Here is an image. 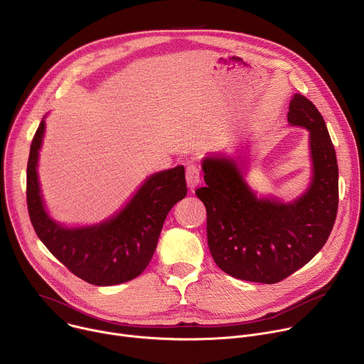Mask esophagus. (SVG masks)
<instances>
[{"label": "esophagus", "mask_w": 364, "mask_h": 364, "mask_svg": "<svg viewBox=\"0 0 364 364\" xmlns=\"http://www.w3.org/2000/svg\"><path fill=\"white\" fill-rule=\"evenodd\" d=\"M186 181L190 190H194L200 184V173L196 166H188L186 171Z\"/></svg>", "instance_id": "obj_1"}]
</instances>
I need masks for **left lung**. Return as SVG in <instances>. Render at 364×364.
Returning a JSON list of instances; mask_svg holds the SVG:
<instances>
[{
  "mask_svg": "<svg viewBox=\"0 0 364 364\" xmlns=\"http://www.w3.org/2000/svg\"><path fill=\"white\" fill-rule=\"evenodd\" d=\"M287 118L308 131L311 178L296 198L257 194L246 180L243 154H209L201 161L205 187L196 194L207 210V243L216 265L237 279H285L321 250L336 222L338 167L324 118L299 93Z\"/></svg>",
  "mask_w": 364,
  "mask_h": 364,
  "instance_id": "1",
  "label": "left lung"
}]
</instances>
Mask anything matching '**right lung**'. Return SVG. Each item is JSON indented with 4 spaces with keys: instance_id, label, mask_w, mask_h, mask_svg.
Returning <instances> with one entry per match:
<instances>
[{
    "instance_id": "right-lung-1",
    "label": "right lung",
    "mask_w": 364,
    "mask_h": 364,
    "mask_svg": "<svg viewBox=\"0 0 364 364\" xmlns=\"http://www.w3.org/2000/svg\"><path fill=\"white\" fill-rule=\"evenodd\" d=\"M44 132L46 117L33 138L27 164V205L38 239L69 271L92 285L111 287L136 278L152 259L168 212L187 194L184 167L148 176L105 220L68 226L51 218L41 194L37 168Z\"/></svg>"
}]
</instances>
